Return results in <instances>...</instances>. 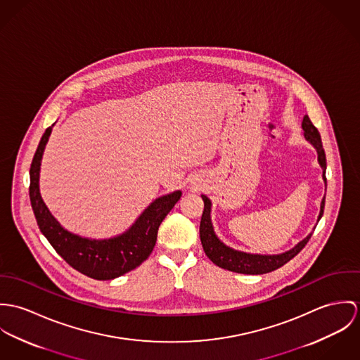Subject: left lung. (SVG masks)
<instances>
[{
	"label": "left lung",
	"instance_id": "obj_1",
	"mask_svg": "<svg viewBox=\"0 0 360 360\" xmlns=\"http://www.w3.org/2000/svg\"><path fill=\"white\" fill-rule=\"evenodd\" d=\"M301 127L304 129L305 139L318 152V162H319V165L323 169L321 178L326 184V155H324V150H323L319 131L312 124V121L309 120L308 116H304ZM201 199L204 201V211H202L201 221H200V240H201L204 252L217 266L224 268L226 271L243 274V275H264V274H269L272 271H276L278 268L283 266L284 264H287L291 258H294L305 247V244L309 241L311 236H312V232H311L305 239L297 243L292 248H290L284 252H280V254H251V252H244V251L235 250V248L226 245L224 241H221L219 238L215 235L212 221H211V207H212L211 200L208 199L205 195H201ZM324 200H326V195L320 202L318 222H319L320 218L323 215Z\"/></svg>",
	"mask_w": 360,
	"mask_h": 360
}]
</instances>
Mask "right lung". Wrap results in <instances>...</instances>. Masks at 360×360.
<instances>
[{"label":"right lung","mask_w":360,"mask_h":360,"mask_svg":"<svg viewBox=\"0 0 360 360\" xmlns=\"http://www.w3.org/2000/svg\"><path fill=\"white\" fill-rule=\"evenodd\" d=\"M52 124L41 138L30 167V201L42 235L55 251L76 271L96 280H112L139 266L153 251L162 219L181 199L182 192L160 196L152 201L135 222L121 235L109 239H89L72 233L51 214L40 193V169Z\"/></svg>","instance_id":"1"}]
</instances>
